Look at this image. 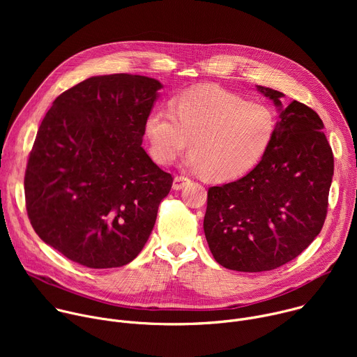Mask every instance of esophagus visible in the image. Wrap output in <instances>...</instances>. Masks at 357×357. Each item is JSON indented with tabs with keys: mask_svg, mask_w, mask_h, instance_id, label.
<instances>
[{
	"mask_svg": "<svg viewBox=\"0 0 357 357\" xmlns=\"http://www.w3.org/2000/svg\"><path fill=\"white\" fill-rule=\"evenodd\" d=\"M188 182H189V178H186V176H183V175H176V176L174 178V185H172V188H174L175 190H179V189H182Z\"/></svg>",
	"mask_w": 357,
	"mask_h": 357,
	"instance_id": "esophagus-1",
	"label": "esophagus"
}]
</instances>
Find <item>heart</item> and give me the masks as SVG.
Masks as SVG:
<instances>
[{
	"mask_svg": "<svg viewBox=\"0 0 357 357\" xmlns=\"http://www.w3.org/2000/svg\"><path fill=\"white\" fill-rule=\"evenodd\" d=\"M275 128L268 106L216 86H202L183 93L175 109L152 112L145 121V137L157 162L171 164L190 144L186 165L213 181L229 182L257 167Z\"/></svg>",
	"mask_w": 357,
	"mask_h": 357,
	"instance_id": "heart-1",
	"label": "heart"
}]
</instances>
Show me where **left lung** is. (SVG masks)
I'll use <instances>...</instances> for the list:
<instances>
[{"instance_id": "1", "label": "left lung", "mask_w": 357, "mask_h": 357, "mask_svg": "<svg viewBox=\"0 0 357 357\" xmlns=\"http://www.w3.org/2000/svg\"><path fill=\"white\" fill-rule=\"evenodd\" d=\"M278 110L274 139L259 165L238 181L212 186L203 230L225 268L260 273L298 257L322 230L333 176L324 123L308 106L257 86Z\"/></svg>"}]
</instances>
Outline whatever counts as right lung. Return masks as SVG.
<instances>
[{"instance_id": "obj_1", "label": "right lung", "mask_w": 357, "mask_h": 357, "mask_svg": "<svg viewBox=\"0 0 357 357\" xmlns=\"http://www.w3.org/2000/svg\"><path fill=\"white\" fill-rule=\"evenodd\" d=\"M162 84L139 75L89 77L42 120L25 171L36 234L89 268L132 261L154 229L171 174L141 146Z\"/></svg>"}]
</instances>
